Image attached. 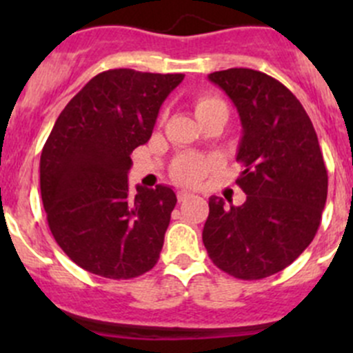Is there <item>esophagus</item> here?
Returning a JSON list of instances; mask_svg holds the SVG:
<instances>
[{
	"mask_svg": "<svg viewBox=\"0 0 353 353\" xmlns=\"http://www.w3.org/2000/svg\"><path fill=\"white\" fill-rule=\"evenodd\" d=\"M191 196H193V194H191L190 191H184V190L177 191V201H186V199H190Z\"/></svg>",
	"mask_w": 353,
	"mask_h": 353,
	"instance_id": "1",
	"label": "esophagus"
}]
</instances>
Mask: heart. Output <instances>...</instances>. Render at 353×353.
Instances as JSON below:
<instances>
[{"label":"heart","instance_id":"1","mask_svg":"<svg viewBox=\"0 0 353 353\" xmlns=\"http://www.w3.org/2000/svg\"><path fill=\"white\" fill-rule=\"evenodd\" d=\"M193 105L198 119H201L206 114L213 112L215 109L227 108L225 102H223L222 99L210 94L198 95V97L194 99ZM210 169H212V162H210V160L196 155H183L179 157V159H176V162L172 163V167H170V176H172V179L176 181V183L198 184L199 181L210 172Z\"/></svg>","mask_w":353,"mask_h":353}]
</instances>
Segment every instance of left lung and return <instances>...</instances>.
Masks as SVG:
<instances>
[{"instance_id": "1", "label": "left lung", "mask_w": 353, "mask_h": 353, "mask_svg": "<svg viewBox=\"0 0 353 353\" xmlns=\"http://www.w3.org/2000/svg\"><path fill=\"white\" fill-rule=\"evenodd\" d=\"M230 97L243 123L236 181L241 206L212 196L203 244L222 272L261 280L282 272L312 243L328 196V170L318 134L294 94L249 68L208 74Z\"/></svg>"}]
</instances>
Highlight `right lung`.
<instances>
[{"instance_id":"obj_1","label":"right lung","mask_w":353,"mask_h":353,"mask_svg":"<svg viewBox=\"0 0 353 353\" xmlns=\"http://www.w3.org/2000/svg\"><path fill=\"white\" fill-rule=\"evenodd\" d=\"M184 74L130 68L92 78L66 104L41 155V196L51 234L80 268L112 280L159 261L176 194L128 190L131 154L152 137L167 95Z\"/></svg>"}]
</instances>
